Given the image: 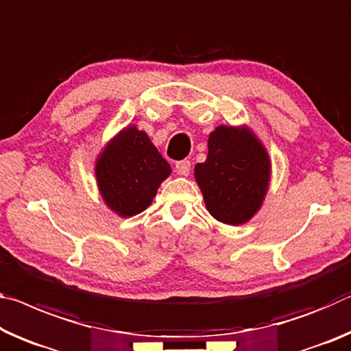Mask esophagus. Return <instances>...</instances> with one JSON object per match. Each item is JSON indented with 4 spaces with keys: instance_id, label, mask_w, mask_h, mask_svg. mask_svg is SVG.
Segmentation results:
<instances>
[{
    "instance_id": "obj_1",
    "label": "esophagus",
    "mask_w": 351,
    "mask_h": 351,
    "mask_svg": "<svg viewBox=\"0 0 351 351\" xmlns=\"http://www.w3.org/2000/svg\"><path fill=\"white\" fill-rule=\"evenodd\" d=\"M175 170H176V173H178V175H181V176H187L189 173H191V162H189L187 159H184V160H180V162H176V165H175Z\"/></svg>"
}]
</instances>
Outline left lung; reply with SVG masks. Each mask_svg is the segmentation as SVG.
Listing matches in <instances>:
<instances>
[{"label": "left lung", "mask_w": 351, "mask_h": 351, "mask_svg": "<svg viewBox=\"0 0 351 351\" xmlns=\"http://www.w3.org/2000/svg\"><path fill=\"white\" fill-rule=\"evenodd\" d=\"M193 176L206 209L226 225H243L263 208L271 178V160L247 125H219L208 138V158Z\"/></svg>", "instance_id": "8db88e82"}]
</instances>
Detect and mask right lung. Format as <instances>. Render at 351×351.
I'll return each instance as SVG.
<instances>
[{
  "mask_svg": "<svg viewBox=\"0 0 351 351\" xmlns=\"http://www.w3.org/2000/svg\"><path fill=\"white\" fill-rule=\"evenodd\" d=\"M170 173V164L147 132L136 125L117 132L95 160L99 195L114 214L123 219L145 210Z\"/></svg>",
  "mask_w": 351,
  "mask_h": 351,
  "instance_id": "add662e5",
  "label": "right lung"
}]
</instances>
